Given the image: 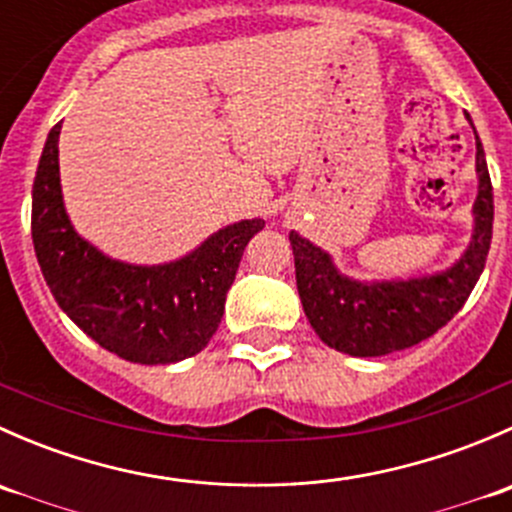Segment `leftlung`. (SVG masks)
Instances as JSON below:
<instances>
[{
  "label": "left lung",
  "mask_w": 512,
  "mask_h": 512,
  "mask_svg": "<svg viewBox=\"0 0 512 512\" xmlns=\"http://www.w3.org/2000/svg\"><path fill=\"white\" fill-rule=\"evenodd\" d=\"M468 123L473 126L471 118ZM476 173L471 242L451 267L433 275L356 280L339 272L327 250L299 232H289L299 299L309 324L327 347L349 356H384L414 347L451 322L476 287L493 237V185L478 133Z\"/></svg>",
  "instance_id": "8db88e82"
}]
</instances>
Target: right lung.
<instances>
[{
    "mask_svg": "<svg viewBox=\"0 0 512 512\" xmlns=\"http://www.w3.org/2000/svg\"><path fill=\"white\" fill-rule=\"evenodd\" d=\"M59 133L56 123L32 188L34 252L59 307L103 349L133 364H175L203 352L218 332L242 252L265 220L225 225L163 265L113 260L71 225L61 195Z\"/></svg>",
    "mask_w": 512,
    "mask_h": 512,
    "instance_id": "add662e5",
    "label": "right lung"
}]
</instances>
